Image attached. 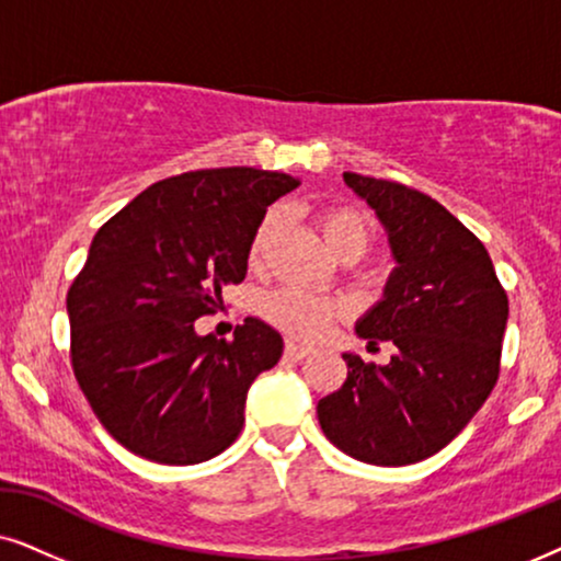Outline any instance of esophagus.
<instances>
[{"mask_svg": "<svg viewBox=\"0 0 561 561\" xmlns=\"http://www.w3.org/2000/svg\"><path fill=\"white\" fill-rule=\"evenodd\" d=\"M285 354L293 356V358H305V356L312 354V348L310 346H300V343H295V341H287Z\"/></svg>", "mask_w": 561, "mask_h": 561, "instance_id": "1", "label": "esophagus"}]
</instances>
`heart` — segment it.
Listing matches in <instances>:
<instances>
[{"mask_svg":"<svg viewBox=\"0 0 561 561\" xmlns=\"http://www.w3.org/2000/svg\"><path fill=\"white\" fill-rule=\"evenodd\" d=\"M279 228V210H268L253 230L249 245V264L259 266L272 236ZM318 228L323 241L335 256L346 251L364 253L371 241V222L367 215L356 207H328L318 215ZM341 302L325 300L300 289H279L264 300V316L300 339H318L323 335L335 318L341 316Z\"/></svg>","mask_w":561,"mask_h":561,"instance_id":"obj_1","label":"heart"}]
</instances>
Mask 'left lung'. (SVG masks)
I'll list each match as a JSON object with an SVG mask.
<instances>
[{
  "instance_id": "obj_1",
  "label": "left lung",
  "mask_w": 561,
  "mask_h": 561,
  "mask_svg": "<svg viewBox=\"0 0 561 561\" xmlns=\"http://www.w3.org/2000/svg\"><path fill=\"white\" fill-rule=\"evenodd\" d=\"M343 182L375 210L394 259L356 335L394 354L367 364L346 351V382L318 402V421L348 457L415 465L457 438L495 387L507 295L480 238L428 194L351 171Z\"/></svg>"
}]
</instances>
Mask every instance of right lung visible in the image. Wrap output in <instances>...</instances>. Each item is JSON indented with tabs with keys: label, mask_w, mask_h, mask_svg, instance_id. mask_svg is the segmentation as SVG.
I'll use <instances>...</instances> for the list:
<instances>
[{
	"label": "right lung",
	"mask_w": 561,
	"mask_h": 561,
	"mask_svg": "<svg viewBox=\"0 0 561 561\" xmlns=\"http://www.w3.org/2000/svg\"><path fill=\"white\" fill-rule=\"evenodd\" d=\"M297 184L251 167L186 171L96 230L66 297L71 364L94 415L128 451L184 467L238 438L249 387L285 343L259 318H245L233 341L199 335L194 320L243 282L253 230Z\"/></svg>",
	"instance_id": "1"
}]
</instances>
